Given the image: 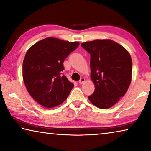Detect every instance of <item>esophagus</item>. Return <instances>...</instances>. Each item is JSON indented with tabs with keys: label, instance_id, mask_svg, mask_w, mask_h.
Instances as JSON below:
<instances>
[{
	"label": "esophagus",
	"instance_id": "esophagus-1",
	"mask_svg": "<svg viewBox=\"0 0 151 151\" xmlns=\"http://www.w3.org/2000/svg\"><path fill=\"white\" fill-rule=\"evenodd\" d=\"M85 82V78H81L80 81H79V84L82 85L83 83H84Z\"/></svg>",
	"mask_w": 151,
	"mask_h": 151
}]
</instances>
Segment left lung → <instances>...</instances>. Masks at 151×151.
<instances>
[{"label":"left lung","mask_w":151,"mask_h":151,"mask_svg":"<svg viewBox=\"0 0 151 151\" xmlns=\"http://www.w3.org/2000/svg\"><path fill=\"white\" fill-rule=\"evenodd\" d=\"M81 45L91 55V78L95 91L88 99L100 109H108L126 94L130 85V54L122 45L108 39L95 40Z\"/></svg>","instance_id":"obj_1"}]
</instances>
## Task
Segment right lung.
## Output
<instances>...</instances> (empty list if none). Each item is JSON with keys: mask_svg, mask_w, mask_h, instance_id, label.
<instances>
[{"mask_svg": "<svg viewBox=\"0 0 151 151\" xmlns=\"http://www.w3.org/2000/svg\"><path fill=\"white\" fill-rule=\"evenodd\" d=\"M79 45L56 37H47L27 50L23 63V79L29 95L46 108L65 101L74 85L63 75V63Z\"/></svg>", "mask_w": 151, "mask_h": 151, "instance_id": "obj_1", "label": "right lung"}]
</instances>
